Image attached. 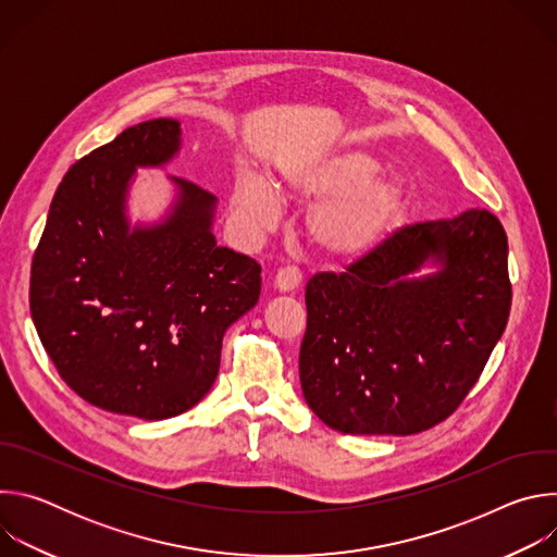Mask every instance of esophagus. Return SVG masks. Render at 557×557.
<instances>
[{
  "label": "esophagus",
  "instance_id": "esophagus-1",
  "mask_svg": "<svg viewBox=\"0 0 557 557\" xmlns=\"http://www.w3.org/2000/svg\"><path fill=\"white\" fill-rule=\"evenodd\" d=\"M301 284V271L297 267H284L275 275V286L280 290H295Z\"/></svg>",
  "mask_w": 557,
  "mask_h": 557
}]
</instances>
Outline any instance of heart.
Wrapping results in <instances>:
<instances>
[{
  "instance_id": "1",
  "label": "heart",
  "mask_w": 557,
  "mask_h": 557,
  "mask_svg": "<svg viewBox=\"0 0 557 557\" xmlns=\"http://www.w3.org/2000/svg\"><path fill=\"white\" fill-rule=\"evenodd\" d=\"M379 165L363 151H339L284 174L290 198L322 206L310 218L312 240L337 258H357L379 245L399 224L410 202L401 176H375ZM231 209L240 226L260 235L280 215L275 191L260 178L237 181Z\"/></svg>"
}]
</instances>
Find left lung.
Here are the masks:
<instances>
[{"instance_id": "left-lung-1", "label": "left lung", "mask_w": 557, "mask_h": 557, "mask_svg": "<svg viewBox=\"0 0 557 557\" xmlns=\"http://www.w3.org/2000/svg\"><path fill=\"white\" fill-rule=\"evenodd\" d=\"M430 257L442 271L410 278ZM511 310L507 233L487 209L406 224L306 284L299 381L344 434L410 436L465 401Z\"/></svg>"}]
</instances>
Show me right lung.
Wrapping results in <instances>:
<instances>
[{"instance_id":"1","label":"right lung","mask_w":557,"mask_h":557,"mask_svg":"<svg viewBox=\"0 0 557 557\" xmlns=\"http://www.w3.org/2000/svg\"><path fill=\"white\" fill-rule=\"evenodd\" d=\"M181 123L153 119L76 161L33 256L30 314L59 376L84 401L163 421L194 408L220 370L226 329L258 304L262 267L218 247L215 196L174 178L172 215L132 228L136 168L178 151Z\"/></svg>"}]
</instances>
